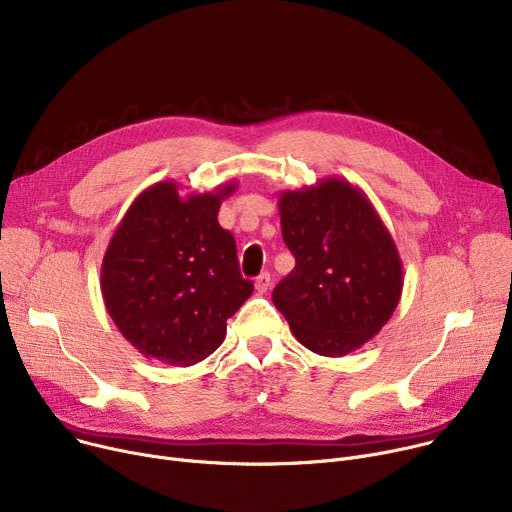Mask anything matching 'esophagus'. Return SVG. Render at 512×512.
Returning a JSON list of instances; mask_svg holds the SVG:
<instances>
[{
	"label": "esophagus",
	"instance_id": "obj_1",
	"mask_svg": "<svg viewBox=\"0 0 512 512\" xmlns=\"http://www.w3.org/2000/svg\"><path fill=\"white\" fill-rule=\"evenodd\" d=\"M256 291L262 295V293H266L268 289H270V274L268 272H260L258 277H256Z\"/></svg>",
	"mask_w": 512,
	"mask_h": 512
}]
</instances>
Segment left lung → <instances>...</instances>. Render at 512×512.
I'll return each instance as SVG.
<instances>
[{
    "label": "left lung",
    "instance_id": "8db88e82",
    "mask_svg": "<svg viewBox=\"0 0 512 512\" xmlns=\"http://www.w3.org/2000/svg\"><path fill=\"white\" fill-rule=\"evenodd\" d=\"M279 211L295 268L272 303L305 348L344 357L379 334L400 303L396 242L365 192L336 176L281 192Z\"/></svg>",
    "mask_w": 512,
    "mask_h": 512
}]
</instances>
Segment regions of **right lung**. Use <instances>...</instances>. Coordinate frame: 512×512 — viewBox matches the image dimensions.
Returning a JSON list of instances; mask_svg holds the SVG:
<instances>
[{
	"mask_svg": "<svg viewBox=\"0 0 512 512\" xmlns=\"http://www.w3.org/2000/svg\"><path fill=\"white\" fill-rule=\"evenodd\" d=\"M233 190L229 182L182 196L176 182H157L116 227L102 260V297L116 328L145 359L174 367L201 363L252 295L233 235L217 221Z\"/></svg>",
	"mask_w": 512,
	"mask_h": 512,
	"instance_id": "add662e5",
	"label": "right lung"
}]
</instances>
